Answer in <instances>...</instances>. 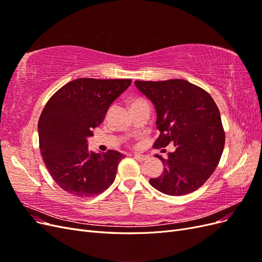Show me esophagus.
Segmentation results:
<instances>
[{"label": "esophagus", "instance_id": "obj_1", "mask_svg": "<svg viewBox=\"0 0 262 262\" xmlns=\"http://www.w3.org/2000/svg\"><path fill=\"white\" fill-rule=\"evenodd\" d=\"M134 158H136V160L139 161V162H143V161L147 160V156H146V155H143V154L136 153V154H134Z\"/></svg>", "mask_w": 262, "mask_h": 262}]
</instances>
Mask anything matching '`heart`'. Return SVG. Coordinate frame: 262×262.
<instances>
[{"instance_id":"obj_1","label":"heart","mask_w":262,"mask_h":262,"mask_svg":"<svg viewBox=\"0 0 262 262\" xmlns=\"http://www.w3.org/2000/svg\"><path fill=\"white\" fill-rule=\"evenodd\" d=\"M139 100H142V99H140V98H139V99H134V100L132 101V104H133V102H136V101H139Z\"/></svg>"}]
</instances>
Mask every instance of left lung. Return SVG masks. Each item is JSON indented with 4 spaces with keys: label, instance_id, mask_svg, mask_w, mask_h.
<instances>
[{
    "label": "left lung",
    "instance_id": "obj_1",
    "mask_svg": "<svg viewBox=\"0 0 262 262\" xmlns=\"http://www.w3.org/2000/svg\"><path fill=\"white\" fill-rule=\"evenodd\" d=\"M137 89L155 107L160 137L155 148L173 143L164 171L149 184L168 195H184L199 189L215 170L223 153L225 133L219 108L210 95L185 80L136 81Z\"/></svg>",
    "mask_w": 262,
    "mask_h": 262
}]
</instances>
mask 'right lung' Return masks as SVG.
<instances>
[{
    "instance_id": "obj_1",
    "label": "right lung",
    "mask_w": 262,
    "mask_h": 262,
    "mask_svg": "<svg viewBox=\"0 0 262 262\" xmlns=\"http://www.w3.org/2000/svg\"><path fill=\"white\" fill-rule=\"evenodd\" d=\"M131 83L77 78L61 87L47 102L38 122L39 146L47 169L64 191L93 196L115 181L124 155L118 150L90 152L87 139Z\"/></svg>"
}]
</instances>
